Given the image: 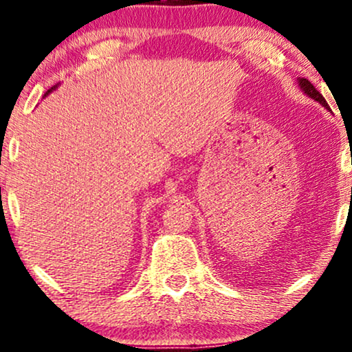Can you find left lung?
I'll use <instances>...</instances> for the list:
<instances>
[{
  "mask_svg": "<svg viewBox=\"0 0 352 352\" xmlns=\"http://www.w3.org/2000/svg\"><path fill=\"white\" fill-rule=\"evenodd\" d=\"M298 85H299V88H301V90L306 93V95L309 96V98H312L314 101H317V102H320V104L325 107V109H330L329 107V102L325 101V98H323L322 95H320V91H317V88L312 85L311 82L307 80V78H298Z\"/></svg>",
  "mask_w": 352,
  "mask_h": 352,
  "instance_id": "obj_1",
  "label": "left lung"
}]
</instances>
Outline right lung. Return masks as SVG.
Returning a JSON list of instances; mask_svg holds the SVG:
<instances>
[{
	"label": "right lung",
	"mask_w": 352,
	"mask_h": 352,
	"mask_svg": "<svg viewBox=\"0 0 352 352\" xmlns=\"http://www.w3.org/2000/svg\"><path fill=\"white\" fill-rule=\"evenodd\" d=\"M54 88H56V87H53V88H51V90H54ZM51 90H48V91H46V93H45V96H46V95H48V93H51Z\"/></svg>",
	"instance_id": "right-lung-1"
}]
</instances>
